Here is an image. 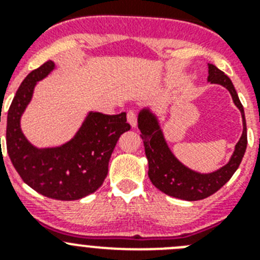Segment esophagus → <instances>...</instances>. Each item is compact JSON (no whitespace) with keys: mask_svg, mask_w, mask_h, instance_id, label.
Wrapping results in <instances>:
<instances>
[{"mask_svg":"<svg viewBox=\"0 0 260 260\" xmlns=\"http://www.w3.org/2000/svg\"><path fill=\"white\" fill-rule=\"evenodd\" d=\"M127 122L130 123L133 127H135V126H137L138 117H137V113H135L134 110H128L127 112Z\"/></svg>","mask_w":260,"mask_h":260,"instance_id":"1","label":"esophagus"}]
</instances>
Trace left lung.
<instances>
[{"mask_svg": "<svg viewBox=\"0 0 260 260\" xmlns=\"http://www.w3.org/2000/svg\"><path fill=\"white\" fill-rule=\"evenodd\" d=\"M208 82L221 84L228 89L236 107L241 110L243 122L242 135L236 144L229 162L212 173L202 174L191 171L174 157L165 142L157 118L151 113L150 109H143L138 116V127L142 133L141 137L148 160V177L151 182L164 194L183 201H201L221 189L238 169L246 151L247 133L245 112L232 80L215 65L210 63Z\"/></svg>", "mask_w": 260, "mask_h": 260, "instance_id": "1", "label": "left lung"}]
</instances>
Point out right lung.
I'll list each match as a JSON object with an SVG mask.
<instances>
[{"instance_id":"right-lung-1","label":"right lung","mask_w":260,"mask_h":260,"mask_svg":"<svg viewBox=\"0 0 260 260\" xmlns=\"http://www.w3.org/2000/svg\"><path fill=\"white\" fill-rule=\"evenodd\" d=\"M53 69L54 63L47 61L31 71L18 88L6 119V148L14 168L29 187L48 198L77 201L103 185L117 141L130 125L125 112L114 116L91 112L68 143L54 148L32 146L20 130V117L31 102L36 82Z\"/></svg>"}]
</instances>
